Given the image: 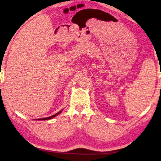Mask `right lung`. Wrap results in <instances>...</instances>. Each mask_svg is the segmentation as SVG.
Listing matches in <instances>:
<instances>
[{"label": "right lung", "instance_id": "1", "mask_svg": "<svg viewBox=\"0 0 161 161\" xmlns=\"http://www.w3.org/2000/svg\"><path fill=\"white\" fill-rule=\"evenodd\" d=\"M61 112H62V111H59L58 113H57V114H54V115L51 116H50V117H47V118H43V119H37V120H42V121H43V120H48V119H51L54 118V117H55L56 116H58V114H59V113H61Z\"/></svg>", "mask_w": 161, "mask_h": 161}]
</instances>
